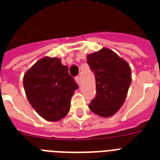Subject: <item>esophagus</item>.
I'll use <instances>...</instances> for the list:
<instances>
[{
    "mask_svg": "<svg viewBox=\"0 0 160 160\" xmlns=\"http://www.w3.org/2000/svg\"><path fill=\"white\" fill-rule=\"evenodd\" d=\"M76 83H77V84L80 85V76H76Z\"/></svg>",
    "mask_w": 160,
    "mask_h": 160,
    "instance_id": "obj_1",
    "label": "esophagus"
}]
</instances>
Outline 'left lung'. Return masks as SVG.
Returning a JSON list of instances; mask_svg holds the SVG:
<instances>
[{"instance_id": "obj_1", "label": "left lung", "mask_w": 160, "mask_h": 160, "mask_svg": "<svg viewBox=\"0 0 160 160\" xmlns=\"http://www.w3.org/2000/svg\"><path fill=\"white\" fill-rule=\"evenodd\" d=\"M87 63L96 80V95L89 104V109L103 118L112 116L127 97L132 82L129 65L108 48L87 56Z\"/></svg>"}]
</instances>
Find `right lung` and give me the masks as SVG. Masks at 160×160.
I'll use <instances>...</instances> for the list:
<instances>
[{
  "mask_svg": "<svg viewBox=\"0 0 160 160\" xmlns=\"http://www.w3.org/2000/svg\"><path fill=\"white\" fill-rule=\"evenodd\" d=\"M26 96L42 118L57 122L70 111L71 99L79 88L68 72V67L58 58L38 61L24 76Z\"/></svg>",
  "mask_w": 160,
  "mask_h": 160,
  "instance_id": "right-lung-1",
  "label": "right lung"
}]
</instances>
